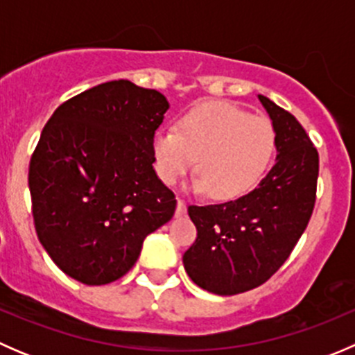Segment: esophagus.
Wrapping results in <instances>:
<instances>
[{
    "instance_id": "1",
    "label": "esophagus",
    "mask_w": 355,
    "mask_h": 355,
    "mask_svg": "<svg viewBox=\"0 0 355 355\" xmlns=\"http://www.w3.org/2000/svg\"><path fill=\"white\" fill-rule=\"evenodd\" d=\"M185 213H187V204H185L184 199H178L177 200V213H175V216L182 218V216H185Z\"/></svg>"
}]
</instances>
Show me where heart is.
I'll return each mask as SVG.
<instances>
[{"label": "heart", "mask_w": 355, "mask_h": 355, "mask_svg": "<svg viewBox=\"0 0 355 355\" xmlns=\"http://www.w3.org/2000/svg\"><path fill=\"white\" fill-rule=\"evenodd\" d=\"M277 135L270 120L250 116L230 103H206L178 120V130L153 135L156 171L164 184H175L192 170L199 175L192 189H209L218 200L244 198L270 168Z\"/></svg>", "instance_id": "heart-1"}]
</instances>
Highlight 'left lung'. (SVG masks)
Wrapping results in <instances>:
<instances>
[{
  "mask_svg": "<svg viewBox=\"0 0 355 355\" xmlns=\"http://www.w3.org/2000/svg\"><path fill=\"white\" fill-rule=\"evenodd\" d=\"M277 135V159L244 198L189 206L198 239L184 268L200 288L235 295L270 280L306 230L316 200L320 156L293 114L257 96Z\"/></svg>",
  "mask_w": 355,
  "mask_h": 355,
  "instance_id": "1",
  "label": "left lung"
}]
</instances>
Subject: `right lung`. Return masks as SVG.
I'll use <instances>...</instances> for the list:
<instances>
[{"label": "right lung", "mask_w": 355, "mask_h": 355, "mask_svg": "<svg viewBox=\"0 0 355 355\" xmlns=\"http://www.w3.org/2000/svg\"><path fill=\"white\" fill-rule=\"evenodd\" d=\"M168 108L161 92L121 78L68 99L42 128L28 164L35 232L73 280L121 278L173 216L177 199L157 178L151 146Z\"/></svg>", "instance_id": "1"}]
</instances>
